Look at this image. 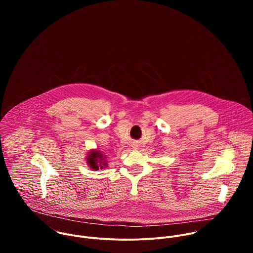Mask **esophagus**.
Returning a JSON list of instances; mask_svg holds the SVG:
<instances>
[{
    "mask_svg": "<svg viewBox=\"0 0 253 253\" xmlns=\"http://www.w3.org/2000/svg\"><path fill=\"white\" fill-rule=\"evenodd\" d=\"M133 148H134V149H138V145H137V144H134V145H133Z\"/></svg>",
    "mask_w": 253,
    "mask_h": 253,
    "instance_id": "34e87169",
    "label": "esophagus"
}]
</instances>
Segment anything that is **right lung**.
<instances>
[{
    "instance_id": "1",
    "label": "right lung",
    "mask_w": 253,
    "mask_h": 253,
    "mask_svg": "<svg viewBox=\"0 0 253 253\" xmlns=\"http://www.w3.org/2000/svg\"><path fill=\"white\" fill-rule=\"evenodd\" d=\"M86 161L88 166L93 170L103 169L108 167L107 163V156L104 155L100 150L98 149H92L88 152L86 156Z\"/></svg>"
}]
</instances>
